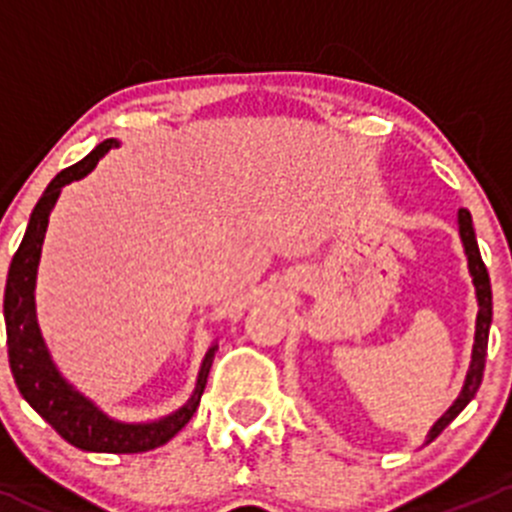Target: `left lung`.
Listing matches in <instances>:
<instances>
[{"label":"left lung","instance_id":"1","mask_svg":"<svg viewBox=\"0 0 512 512\" xmlns=\"http://www.w3.org/2000/svg\"><path fill=\"white\" fill-rule=\"evenodd\" d=\"M458 235H461L463 252H466L468 260V272L473 277V287H476V299H478V314H476V337H473V352H471V364H468L466 381H463V389L458 394V399L448 406V411L438 418L431 426V431L426 433V443H431L448 423L453 421L468 404H471L473 396L478 394L480 381H483V369H485V352H488V332L490 322H493V292H490V277L488 270L483 265V257H480L476 230H473L471 213L466 208L458 210Z\"/></svg>","mask_w":512,"mask_h":512}]
</instances>
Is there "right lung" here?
<instances>
[{"mask_svg":"<svg viewBox=\"0 0 512 512\" xmlns=\"http://www.w3.org/2000/svg\"><path fill=\"white\" fill-rule=\"evenodd\" d=\"M118 146L121 143L116 138H106L84 160L61 170L46 185L44 195L34 205L22 245H19L17 255L12 257L7 289H4L9 366H12V376L17 381L19 394L64 441L91 453H143L168 443L198 409L200 396H203L205 384H208L210 366H213L215 352H218V342L210 344L203 356V364H200L193 394L178 411L156 418V421L141 423L118 421V418L98 409L89 396L81 394L61 374L56 361L51 359L44 334H41L39 319H36V272H39L41 245H44L46 227H49V215L64 185L86 178L96 168L98 160L106 156L111 148Z\"/></svg>","mask_w":512,"mask_h":512,"instance_id":"right-lung-1","label":"right lung"}]
</instances>
